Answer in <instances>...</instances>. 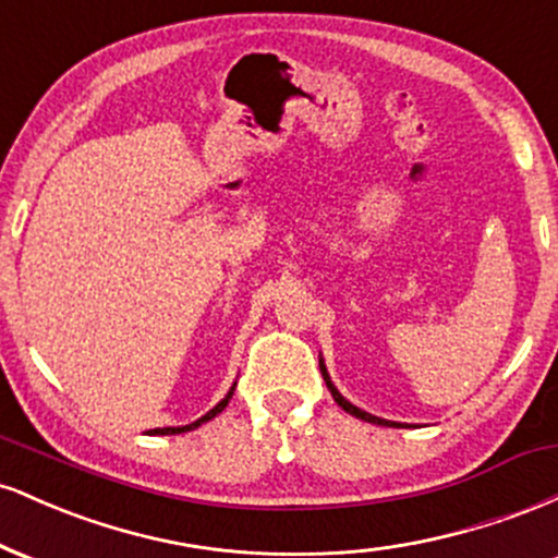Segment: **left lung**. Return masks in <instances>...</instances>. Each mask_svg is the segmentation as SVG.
Returning a JSON list of instances; mask_svg holds the SVG:
<instances>
[{"label":"left lung","mask_w":558,"mask_h":558,"mask_svg":"<svg viewBox=\"0 0 558 558\" xmlns=\"http://www.w3.org/2000/svg\"><path fill=\"white\" fill-rule=\"evenodd\" d=\"M319 373H323V377H325V386H328V390L332 393V399H336V403L338 407L343 409V412H349V414H354L356 420H364V422H373V425H383V427H407V425H401V422H390V420H383V417H375V414H369V412H364V409H360V407H354V403H351L349 399H343L341 396V390H338L336 386H332V380H330V373H328V367H325V362L319 360Z\"/></svg>","instance_id":"obj_1"}]
</instances>
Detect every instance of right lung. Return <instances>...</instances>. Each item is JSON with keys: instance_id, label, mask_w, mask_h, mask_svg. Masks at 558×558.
<instances>
[{"instance_id": "1", "label": "right lung", "mask_w": 558, "mask_h": 558, "mask_svg": "<svg viewBox=\"0 0 558 558\" xmlns=\"http://www.w3.org/2000/svg\"><path fill=\"white\" fill-rule=\"evenodd\" d=\"M233 390H235V383H233V386H230V390H228V393H226V399H222L220 403H217V407L209 409V412L204 414V417H198L196 422H191V425H181V427H157V430H151V433H155V435H178V433H189V430H196L198 425H204V422L215 420L217 414H220L222 409L228 407V401H230V396H233Z\"/></svg>"}]
</instances>
